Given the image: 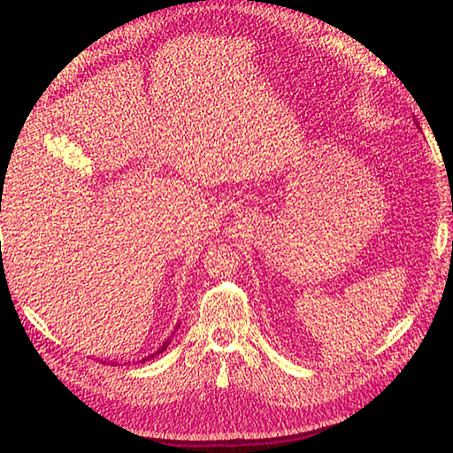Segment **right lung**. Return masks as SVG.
<instances>
[{
	"label": "right lung",
	"mask_w": 453,
	"mask_h": 453,
	"mask_svg": "<svg viewBox=\"0 0 453 453\" xmlns=\"http://www.w3.org/2000/svg\"><path fill=\"white\" fill-rule=\"evenodd\" d=\"M167 346H170V340H167V342H165V343H164V346H162V348H157V351H153V354H150V356H148V357H143V359H142V364H143V362H148V359H151V357H153V356H157V354H162V351H164V349H165V348H167ZM104 364H105V362H104ZM113 364H116V365H118V362H111V365H113Z\"/></svg>",
	"instance_id": "obj_1"
}]
</instances>
